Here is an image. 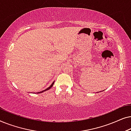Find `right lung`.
Segmentation results:
<instances>
[{"label": "right lung", "mask_w": 131, "mask_h": 131, "mask_svg": "<svg viewBox=\"0 0 131 131\" xmlns=\"http://www.w3.org/2000/svg\"><path fill=\"white\" fill-rule=\"evenodd\" d=\"M53 83H54V81H53V82H52V83L51 84V85L49 86V87L48 88H47L46 89H45V90H43V91H40V92H36V94H40V93H42V92H45V91H48V90H49V89H50L52 87V86L53 85Z\"/></svg>", "instance_id": "obj_1"}]
</instances>
